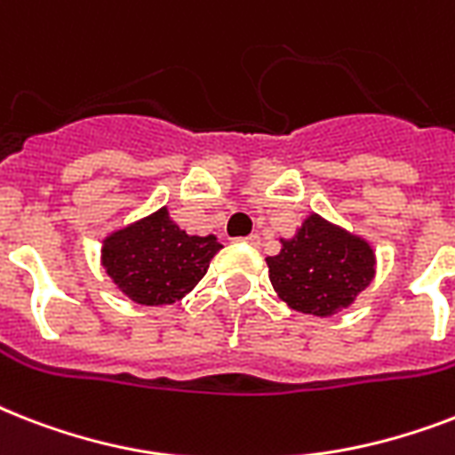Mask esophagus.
Returning <instances> with one entry per match:
<instances>
[{
  "label": "esophagus",
  "mask_w": 455,
  "mask_h": 455,
  "mask_svg": "<svg viewBox=\"0 0 455 455\" xmlns=\"http://www.w3.org/2000/svg\"><path fill=\"white\" fill-rule=\"evenodd\" d=\"M243 243H248V245H259V235L252 234V235H245V238H241Z\"/></svg>",
  "instance_id": "esophagus-1"
}]
</instances>
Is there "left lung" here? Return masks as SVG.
Returning <instances> with one entry per match:
<instances>
[{"mask_svg":"<svg viewBox=\"0 0 455 455\" xmlns=\"http://www.w3.org/2000/svg\"><path fill=\"white\" fill-rule=\"evenodd\" d=\"M281 243V252L267 257L269 278L281 299L302 314L332 316L349 307L375 274L371 245L318 214L304 221L295 238Z\"/></svg>","mask_w":455,"mask_h":455,"instance_id":"obj_1","label":"left lung"}]
</instances>
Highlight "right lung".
<instances>
[{
  "label": "right lung",
  "mask_w": 455,
  "mask_h": 455,
  "mask_svg": "<svg viewBox=\"0 0 455 455\" xmlns=\"http://www.w3.org/2000/svg\"><path fill=\"white\" fill-rule=\"evenodd\" d=\"M220 248L214 235H186L163 207L106 238L103 267L134 302L172 304L205 276Z\"/></svg>",
  "instance_id": "obj_1"
}]
</instances>
